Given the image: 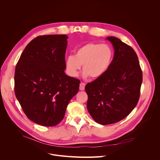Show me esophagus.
<instances>
[{
	"label": "esophagus",
	"instance_id": "esophagus-1",
	"mask_svg": "<svg viewBox=\"0 0 160 160\" xmlns=\"http://www.w3.org/2000/svg\"><path fill=\"white\" fill-rule=\"evenodd\" d=\"M85 83H80V90H83L85 89Z\"/></svg>",
	"mask_w": 160,
	"mask_h": 160
}]
</instances>
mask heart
I'll list each match as a JSON object with an SVG mask.
<instances>
[{
	"mask_svg": "<svg viewBox=\"0 0 160 160\" xmlns=\"http://www.w3.org/2000/svg\"><path fill=\"white\" fill-rule=\"evenodd\" d=\"M114 52L107 44L86 43L76 49L75 56H68L66 59V68L70 76L77 77L81 66L83 76L98 78L103 76L112 62Z\"/></svg>",
	"mask_w": 160,
	"mask_h": 160,
	"instance_id": "b5f03b06",
	"label": "heart"
}]
</instances>
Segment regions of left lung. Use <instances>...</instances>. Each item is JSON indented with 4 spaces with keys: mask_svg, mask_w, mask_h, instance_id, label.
<instances>
[{
    "mask_svg": "<svg viewBox=\"0 0 160 160\" xmlns=\"http://www.w3.org/2000/svg\"><path fill=\"white\" fill-rule=\"evenodd\" d=\"M115 50L106 73L85 85L87 107L90 116L101 125L120 122L138 102L142 73L134 50L115 37L106 38Z\"/></svg>",
    "mask_w": 160,
    "mask_h": 160,
    "instance_id": "obj_1",
    "label": "left lung"
}]
</instances>
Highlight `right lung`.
<instances>
[{"instance_id":"right-lung-1","label":"right lung","mask_w":160,"mask_h":160,"mask_svg":"<svg viewBox=\"0 0 160 160\" xmlns=\"http://www.w3.org/2000/svg\"><path fill=\"white\" fill-rule=\"evenodd\" d=\"M68 38L66 35L36 37L16 66V97L28 119L42 126L59 123L79 89L80 81L64 73Z\"/></svg>"}]
</instances>
